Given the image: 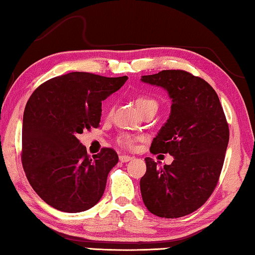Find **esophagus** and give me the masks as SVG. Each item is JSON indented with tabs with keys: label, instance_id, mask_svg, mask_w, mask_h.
Masks as SVG:
<instances>
[{
	"label": "esophagus",
	"instance_id": "esophagus-1",
	"mask_svg": "<svg viewBox=\"0 0 255 255\" xmlns=\"http://www.w3.org/2000/svg\"><path fill=\"white\" fill-rule=\"evenodd\" d=\"M119 159H120L121 162H127L129 160H131L132 157H130V155H128V154H121Z\"/></svg>",
	"mask_w": 255,
	"mask_h": 255
}]
</instances>
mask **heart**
Masks as SVG:
<instances>
[{
	"instance_id": "b5f03b06",
	"label": "heart",
	"mask_w": 255,
	"mask_h": 255,
	"mask_svg": "<svg viewBox=\"0 0 255 255\" xmlns=\"http://www.w3.org/2000/svg\"><path fill=\"white\" fill-rule=\"evenodd\" d=\"M136 106H137L138 111L140 113L147 111V110H157L158 109V102L154 100L153 97L147 96V95H139L135 100ZM119 142L124 145L131 146L134 144V138L129 135H123L119 138Z\"/></svg>"
}]
</instances>
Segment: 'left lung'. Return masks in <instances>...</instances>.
<instances>
[{"label": "left lung", "instance_id": "obj_1", "mask_svg": "<svg viewBox=\"0 0 255 255\" xmlns=\"http://www.w3.org/2000/svg\"><path fill=\"white\" fill-rule=\"evenodd\" d=\"M140 80L165 88L173 102L150 151L169 153L174 160L159 167L145 158L139 182L144 205L160 218L191 214L211 197L225 162L229 125L222 105L210 83L187 71L165 70Z\"/></svg>", "mask_w": 255, "mask_h": 255}]
</instances>
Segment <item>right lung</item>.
Masks as SVG:
<instances>
[{
  "label": "right lung",
  "instance_id": "obj_1",
  "mask_svg": "<svg viewBox=\"0 0 255 255\" xmlns=\"http://www.w3.org/2000/svg\"><path fill=\"white\" fill-rule=\"evenodd\" d=\"M127 79L72 72L48 80L30 95L22 119L21 164L34 191L51 207L79 213L103 196L119 157L102 147L89 158L78 135L100 127L102 101Z\"/></svg>",
  "mask_w": 255,
  "mask_h": 255
}]
</instances>
